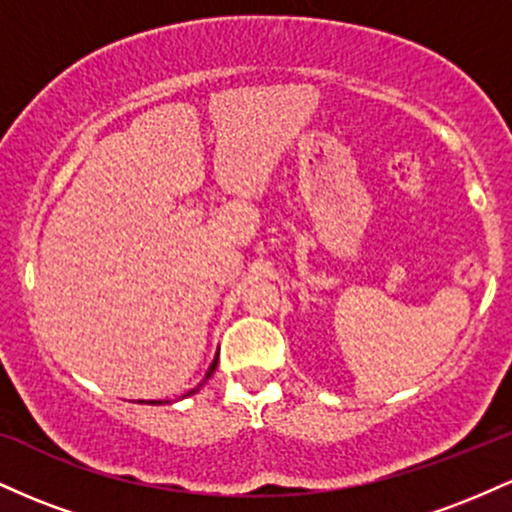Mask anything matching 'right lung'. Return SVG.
<instances>
[{"label": "right lung", "instance_id": "right-lung-1", "mask_svg": "<svg viewBox=\"0 0 512 512\" xmlns=\"http://www.w3.org/2000/svg\"><path fill=\"white\" fill-rule=\"evenodd\" d=\"M214 370H216V361L211 363V368L207 370V378H204V380H209V378H211V373H214ZM199 387H202V385H199ZM199 387H197V390H199ZM197 390H190V392H187V395H192V392H197ZM151 404H163V402H151Z\"/></svg>", "mask_w": 512, "mask_h": 512}]
</instances>
